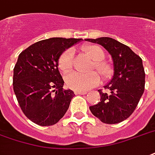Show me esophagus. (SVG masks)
I'll list each match as a JSON object with an SVG mask.
<instances>
[{
    "instance_id": "esophagus-1",
    "label": "esophagus",
    "mask_w": 155,
    "mask_h": 155,
    "mask_svg": "<svg viewBox=\"0 0 155 155\" xmlns=\"http://www.w3.org/2000/svg\"><path fill=\"white\" fill-rule=\"evenodd\" d=\"M74 94H87V91L85 90H74Z\"/></svg>"
}]
</instances>
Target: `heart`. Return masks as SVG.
I'll list each match as a JSON object with an SVG mask.
<instances>
[{"label":"heart","mask_w":155,"mask_h":155,"mask_svg":"<svg viewBox=\"0 0 155 155\" xmlns=\"http://www.w3.org/2000/svg\"><path fill=\"white\" fill-rule=\"evenodd\" d=\"M86 54L94 61L95 69L104 78L109 77L112 74V68L108 63L104 61L105 54L99 46L89 45L84 48ZM74 64V51L67 49L63 52L58 61V67L63 73H68L71 71ZM66 85L73 89H89L96 86L100 82V77L96 72L89 74H83L73 72L65 78Z\"/></svg>","instance_id":"b5f03b06"}]
</instances>
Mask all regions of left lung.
Returning <instances> with one entry per match:
<instances>
[{
	"label": "left lung",
	"mask_w": 155,
	"mask_h": 155,
	"mask_svg": "<svg viewBox=\"0 0 155 155\" xmlns=\"http://www.w3.org/2000/svg\"><path fill=\"white\" fill-rule=\"evenodd\" d=\"M85 40L100 44L109 52L114 71L113 79L104 86L108 92L98 90L100 102L89 109L104 123H119L132 114L145 90V73L141 58L129 47L112 38Z\"/></svg>",
	"instance_id": "obj_1"
}]
</instances>
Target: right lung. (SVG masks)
<instances>
[{
	"label": "right lung",
	"instance_id": "1",
	"mask_svg": "<svg viewBox=\"0 0 155 155\" xmlns=\"http://www.w3.org/2000/svg\"><path fill=\"white\" fill-rule=\"evenodd\" d=\"M82 38H51L37 42L19 55L14 68L13 88L23 113L34 123H57L74 96L64 89L58 61L66 49Z\"/></svg>",
	"mask_w": 155,
	"mask_h": 155
}]
</instances>
